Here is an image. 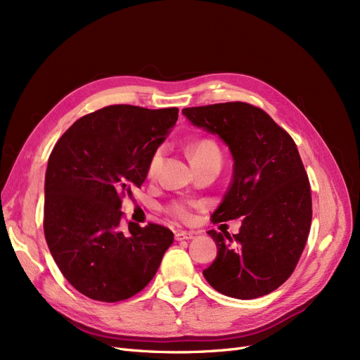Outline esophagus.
<instances>
[{
	"mask_svg": "<svg viewBox=\"0 0 360 360\" xmlns=\"http://www.w3.org/2000/svg\"><path fill=\"white\" fill-rule=\"evenodd\" d=\"M193 237H194L193 231H176L175 233V238H176L178 242H181V240H191Z\"/></svg>",
	"mask_w": 360,
	"mask_h": 360,
	"instance_id": "34e87169",
	"label": "esophagus"
}]
</instances>
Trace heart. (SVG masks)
Wrapping results in <instances>:
<instances>
[{
	"label": "heart",
	"instance_id": "b5f03b06",
	"mask_svg": "<svg viewBox=\"0 0 360 360\" xmlns=\"http://www.w3.org/2000/svg\"><path fill=\"white\" fill-rule=\"evenodd\" d=\"M214 150H218L217 145H215L214 142H210V141H200V142H195L194 145L190 146V148H188V154H190V157H191V160H193V158H195V157H198V155L206 154V153L214 151ZM162 158H163L162 150L155 151V153L151 155L150 163H148V175H150V176H154L155 173H157L160 165H162ZM172 212H173V214H176L178 217H181V218H187V217H188L187 207L182 206V205H175V206L172 207Z\"/></svg>",
	"mask_w": 360,
	"mask_h": 360
}]
</instances>
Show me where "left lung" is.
Returning <instances> with one entry per match:
<instances>
[{
	"instance_id": "8db88e82",
	"label": "left lung",
	"mask_w": 360,
	"mask_h": 360,
	"mask_svg": "<svg viewBox=\"0 0 360 360\" xmlns=\"http://www.w3.org/2000/svg\"><path fill=\"white\" fill-rule=\"evenodd\" d=\"M182 114L217 135L234 162L212 221L243 218L237 234L207 231L218 252L203 276L231 298L267 295L295 270L310 233V184L297 145L267 112L245 102L194 106Z\"/></svg>"
}]
</instances>
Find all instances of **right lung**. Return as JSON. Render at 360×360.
I'll use <instances>...</instances> for the list:
<instances>
[{
  "mask_svg": "<svg viewBox=\"0 0 360 360\" xmlns=\"http://www.w3.org/2000/svg\"><path fill=\"white\" fill-rule=\"evenodd\" d=\"M178 108L111 105L87 114L53 148L44 182V234L59 270L83 295L117 302L151 282L173 233L122 225V197L148 175Z\"/></svg>",
  "mask_w": 360,
  "mask_h": 360,
  "instance_id": "1",
  "label": "right lung"
}]
</instances>
